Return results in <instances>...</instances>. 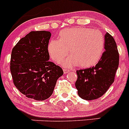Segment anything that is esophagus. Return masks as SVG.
<instances>
[{"label": "esophagus", "instance_id": "34e87169", "mask_svg": "<svg viewBox=\"0 0 129 129\" xmlns=\"http://www.w3.org/2000/svg\"><path fill=\"white\" fill-rule=\"evenodd\" d=\"M63 71L64 74H67V73L69 72V70L68 69H63Z\"/></svg>", "mask_w": 129, "mask_h": 129}]
</instances>
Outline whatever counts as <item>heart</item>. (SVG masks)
Masks as SVG:
<instances>
[{"instance_id":"heart-1","label":"heart","mask_w":129,"mask_h":129,"mask_svg":"<svg viewBox=\"0 0 129 129\" xmlns=\"http://www.w3.org/2000/svg\"><path fill=\"white\" fill-rule=\"evenodd\" d=\"M60 39H52L48 44V52L55 62H58L69 54V57L60 62L63 67L79 65L89 68L99 61L103 54L104 38L100 31L84 27L63 29Z\"/></svg>"}]
</instances>
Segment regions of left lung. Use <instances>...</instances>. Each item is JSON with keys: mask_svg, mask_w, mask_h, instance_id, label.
Here are the masks:
<instances>
[{"mask_svg": "<svg viewBox=\"0 0 129 129\" xmlns=\"http://www.w3.org/2000/svg\"><path fill=\"white\" fill-rule=\"evenodd\" d=\"M104 52L95 66L77 71L75 87L78 95L87 101L102 97L114 82L119 67V54L115 40L107 32L104 36Z\"/></svg>", "mask_w": 129, "mask_h": 129, "instance_id": "1", "label": "left lung"}]
</instances>
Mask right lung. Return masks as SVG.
I'll list each match as a JSON object with an SVG mask.
<instances>
[{
  "label": "right lung",
  "instance_id": "obj_1",
  "mask_svg": "<svg viewBox=\"0 0 129 129\" xmlns=\"http://www.w3.org/2000/svg\"><path fill=\"white\" fill-rule=\"evenodd\" d=\"M49 31H32L13 48L10 72L13 82L27 98L44 101L51 96L63 70L49 62Z\"/></svg>",
  "mask_w": 129,
  "mask_h": 129
}]
</instances>
